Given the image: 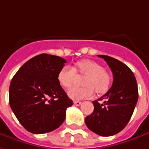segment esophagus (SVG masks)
Instances as JSON below:
<instances>
[{
	"mask_svg": "<svg viewBox=\"0 0 149 149\" xmlns=\"http://www.w3.org/2000/svg\"><path fill=\"white\" fill-rule=\"evenodd\" d=\"M73 104H74L76 106H79V105L81 104V101H77V100H75L74 102H73Z\"/></svg>",
	"mask_w": 149,
	"mask_h": 149,
	"instance_id": "34e87169",
	"label": "esophagus"
}]
</instances>
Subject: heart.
<instances>
[{"mask_svg":"<svg viewBox=\"0 0 149 149\" xmlns=\"http://www.w3.org/2000/svg\"><path fill=\"white\" fill-rule=\"evenodd\" d=\"M76 72L86 75L83 81V87H72L68 91L70 98L81 100L91 98L95 94H103L109 90L111 76L99 63L91 59L77 62L75 68L64 66L58 73V81L63 87L69 88L76 77Z\"/></svg>","mask_w":149,"mask_h":149,"instance_id":"heart-1","label":"heart"}]
</instances>
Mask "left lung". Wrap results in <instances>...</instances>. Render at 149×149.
<instances>
[{"label":"left lung","instance_id":"8db88e82","mask_svg":"<svg viewBox=\"0 0 149 149\" xmlns=\"http://www.w3.org/2000/svg\"><path fill=\"white\" fill-rule=\"evenodd\" d=\"M103 58L113 74L112 87L98 100L93 101L94 112L86 117L90 130L101 136H111L123 130L133 114L139 97L133 72L125 63L108 55ZM99 100L104 102L100 104Z\"/></svg>","mask_w":149,"mask_h":149}]
</instances>
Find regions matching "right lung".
Instances as JSON below:
<instances>
[{
    "label": "right lung",
    "mask_w": 149,
    "mask_h": 149,
    "mask_svg": "<svg viewBox=\"0 0 149 149\" xmlns=\"http://www.w3.org/2000/svg\"><path fill=\"white\" fill-rule=\"evenodd\" d=\"M67 62L48 54L32 58L19 69L10 86V105L17 119L33 134H45L58 128L72 105L58 81Z\"/></svg>",
    "instance_id": "right-lung-1"
}]
</instances>
